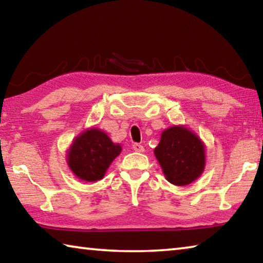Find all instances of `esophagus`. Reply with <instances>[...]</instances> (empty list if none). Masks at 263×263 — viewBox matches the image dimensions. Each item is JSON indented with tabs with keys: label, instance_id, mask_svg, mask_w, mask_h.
I'll list each match as a JSON object with an SVG mask.
<instances>
[{
	"label": "esophagus",
	"instance_id": "1",
	"mask_svg": "<svg viewBox=\"0 0 263 263\" xmlns=\"http://www.w3.org/2000/svg\"><path fill=\"white\" fill-rule=\"evenodd\" d=\"M132 148L136 151V152H144V146L142 145H140V144H138V142H135V144L132 145Z\"/></svg>",
	"mask_w": 263,
	"mask_h": 263
}]
</instances>
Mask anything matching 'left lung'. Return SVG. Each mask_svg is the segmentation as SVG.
I'll list each match as a JSON object with an SVG mask.
<instances>
[{"label": "left lung", "mask_w": 263, "mask_h": 263, "mask_svg": "<svg viewBox=\"0 0 263 263\" xmlns=\"http://www.w3.org/2000/svg\"><path fill=\"white\" fill-rule=\"evenodd\" d=\"M205 149L198 137L182 126L164 130L154 154L168 182L186 185L202 174Z\"/></svg>", "instance_id": "1"}]
</instances>
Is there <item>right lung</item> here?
<instances>
[{"instance_id": "add662e5", "label": "right lung", "mask_w": 263, "mask_h": 263, "mask_svg": "<svg viewBox=\"0 0 263 263\" xmlns=\"http://www.w3.org/2000/svg\"><path fill=\"white\" fill-rule=\"evenodd\" d=\"M122 147L97 128L83 132L68 152V166L79 179L95 182L103 179L106 169L121 153Z\"/></svg>"}]
</instances>
